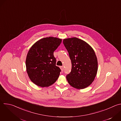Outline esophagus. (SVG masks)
<instances>
[{
	"label": "esophagus",
	"instance_id": "esophagus-1",
	"mask_svg": "<svg viewBox=\"0 0 121 121\" xmlns=\"http://www.w3.org/2000/svg\"><path fill=\"white\" fill-rule=\"evenodd\" d=\"M60 69H61V70H62V71H63L64 70V66H60Z\"/></svg>",
	"mask_w": 121,
	"mask_h": 121
}]
</instances>
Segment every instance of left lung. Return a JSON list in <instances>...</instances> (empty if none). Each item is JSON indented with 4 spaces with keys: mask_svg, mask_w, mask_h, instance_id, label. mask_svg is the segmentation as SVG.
Listing matches in <instances>:
<instances>
[{
    "mask_svg": "<svg viewBox=\"0 0 121 121\" xmlns=\"http://www.w3.org/2000/svg\"><path fill=\"white\" fill-rule=\"evenodd\" d=\"M63 43L72 64L67 80L73 87L83 89L94 80L98 70V61L92 48L85 41L74 37L64 39Z\"/></svg>",
    "mask_w": 121,
    "mask_h": 121,
    "instance_id": "8db88e82",
    "label": "left lung"
}]
</instances>
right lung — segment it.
I'll return each instance as SVG.
<instances>
[{"instance_id":"add662e5","label":"right lung","mask_w":121,"mask_h":121,"mask_svg":"<svg viewBox=\"0 0 121 121\" xmlns=\"http://www.w3.org/2000/svg\"><path fill=\"white\" fill-rule=\"evenodd\" d=\"M62 39L49 37L34 43L29 50L26 60L27 72L31 81L41 87H48L57 79L61 72L56 66L54 52Z\"/></svg>"}]
</instances>
